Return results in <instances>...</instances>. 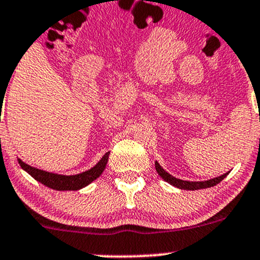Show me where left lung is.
I'll return each mask as SVG.
<instances>
[{
	"mask_svg": "<svg viewBox=\"0 0 260 260\" xmlns=\"http://www.w3.org/2000/svg\"><path fill=\"white\" fill-rule=\"evenodd\" d=\"M154 167H156V171L158 172V175L162 177V179H164L165 181H167L169 183H171V185L175 186V187L181 188V190H200V188L212 187V186L217 185L220 181L224 180L228 175V172H226V174L221 175V176L215 177V179H211L208 181H183V180L176 179V177L171 176L169 172H166L161 166H159L158 162H156V164H154Z\"/></svg>",
	"mask_w": 260,
	"mask_h": 260,
	"instance_id": "left-lung-1",
	"label": "left lung"
}]
</instances>
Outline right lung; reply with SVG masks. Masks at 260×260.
<instances>
[{"label":"right lung","mask_w":260,"mask_h":260,"mask_svg":"<svg viewBox=\"0 0 260 260\" xmlns=\"http://www.w3.org/2000/svg\"><path fill=\"white\" fill-rule=\"evenodd\" d=\"M108 157L109 152H107V153L102 157L101 161H99L93 169L88 170V171L85 172H81L79 175H72V176L51 174V172L35 169V167L28 166L27 164L22 162L20 158H18V164H20V166L22 167L28 175H31L36 181H39V182H41L43 185L52 188V190L77 191L85 187V186H88L89 183L93 182L94 180L98 179V177L103 174L104 169H106L107 166V162H108Z\"/></svg>","instance_id":"obj_1"}]
</instances>
